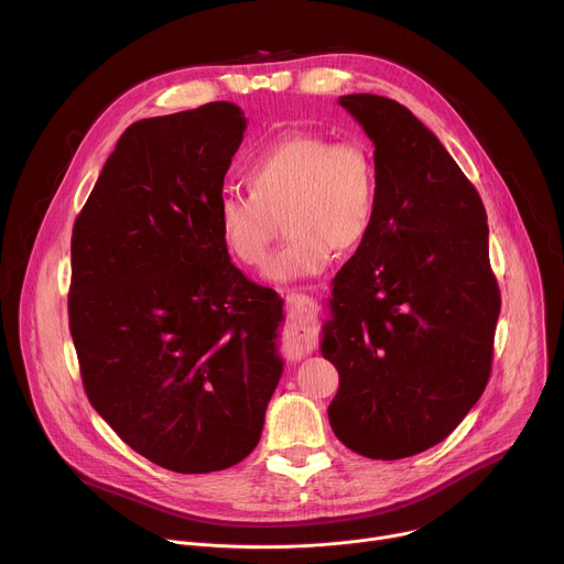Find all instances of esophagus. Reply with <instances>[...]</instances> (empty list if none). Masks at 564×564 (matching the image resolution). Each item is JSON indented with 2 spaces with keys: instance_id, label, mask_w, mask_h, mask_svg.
<instances>
[{
  "instance_id": "esophagus-1",
  "label": "esophagus",
  "mask_w": 564,
  "mask_h": 564,
  "mask_svg": "<svg viewBox=\"0 0 564 564\" xmlns=\"http://www.w3.org/2000/svg\"><path fill=\"white\" fill-rule=\"evenodd\" d=\"M285 335L292 346H310L314 341L316 303L305 294L285 296Z\"/></svg>"
}]
</instances>
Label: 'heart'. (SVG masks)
<instances>
[{"mask_svg": "<svg viewBox=\"0 0 564 564\" xmlns=\"http://www.w3.org/2000/svg\"><path fill=\"white\" fill-rule=\"evenodd\" d=\"M248 192L225 189L214 220L225 250L246 268L265 263L276 218L288 243L272 257L268 279L288 283L324 272L339 252L359 250L372 234L379 178L370 149L357 140L292 131L252 155Z\"/></svg>", "mask_w": 564, "mask_h": 564, "instance_id": "obj_1", "label": "heart"}]
</instances>
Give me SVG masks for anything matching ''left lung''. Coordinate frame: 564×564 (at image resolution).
I'll list each match as a JSON object with an SVG mask.
<instances>
[{
	"instance_id": "left-lung-1",
	"label": "left lung",
	"mask_w": 564,
	"mask_h": 564,
	"mask_svg": "<svg viewBox=\"0 0 564 564\" xmlns=\"http://www.w3.org/2000/svg\"><path fill=\"white\" fill-rule=\"evenodd\" d=\"M339 105L375 144L379 209L324 324L339 370L328 420L350 451L401 459L446 440L485 392L500 288L485 205L437 135L390 98Z\"/></svg>"
}]
</instances>
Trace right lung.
Masks as SVG:
<instances>
[{
    "instance_id": "obj_1",
    "label": "right lung",
    "mask_w": 564,
    "mask_h": 564,
    "mask_svg": "<svg viewBox=\"0 0 564 564\" xmlns=\"http://www.w3.org/2000/svg\"><path fill=\"white\" fill-rule=\"evenodd\" d=\"M248 120L133 122L73 225L68 328L91 406L149 462L212 473L261 440L283 299L229 261L214 209Z\"/></svg>"
}]
</instances>
